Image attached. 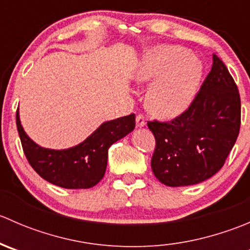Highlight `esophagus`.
<instances>
[{
	"instance_id": "obj_1",
	"label": "esophagus",
	"mask_w": 250,
	"mask_h": 250,
	"mask_svg": "<svg viewBox=\"0 0 250 250\" xmlns=\"http://www.w3.org/2000/svg\"><path fill=\"white\" fill-rule=\"evenodd\" d=\"M137 125L138 127H144L145 125V117L143 115L137 116Z\"/></svg>"
}]
</instances>
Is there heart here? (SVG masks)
Segmentation results:
<instances>
[{
  "label": "heart",
  "instance_id": "obj_1",
  "mask_svg": "<svg viewBox=\"0 0 250 250\" xmlns=\"http://www.w3.org/2000/svg\"><path fill=\"white\" fill-rule=\"evenodd\" d=\"M135 74L139 81H153L146 94L148 110L170 118L190 104L202 76V65L185 48L162 46L145 53Z\"/></svg>",
  "mask_w": 250,
  "mask_h": 250
}]
</instances>
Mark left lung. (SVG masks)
<instances>
[{"label": "left lung", "instance_id": "left-lung-1", "mask_svg": "<svg viewBox=\"0 0 250 250\" xmlns=\"http://www.w3.org/2000/svg\"><path fill=\"white\" fill-rule=\"evenodd\" d=\"M156 140L151 168L167 186L202 183L218 173L241 127V98L223 60L213 66L192 103L169 122L148 121Z\"/></svg>", "mask_w": 250, "mask_h": 250}]
</instances>
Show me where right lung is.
<instances>
[{"label":"right lung","mask_w":250,"mask_h":250,"mask_svg":"<svg viewBox=\"0 0 250 250\" xmlns=\"http://www.w3.org/2000/svg\"><path fill=\"white\" fill-rule=\"evenodd\" d=\"M135 115L105 122L83 143L66 150H49L34 143L21 127L17 111V128L30 166L44 180L64 188H89L104 176L110 146L132 132Z\"/></svg>","instance_id":"add662e5"}]
</instances>
